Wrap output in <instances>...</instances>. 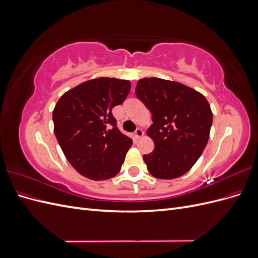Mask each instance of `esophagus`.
I'll return each instance as SVG.
<instances>
[{
  "mask_svg": "<svg viewBox=\"0 0 258 258\" xmlns=\"http://www.w3.org/2000/svg\"><path fill=\"white\" fill-rule=\"evenodd\" d=\"M143 136H144V132H143L142 129L138 128V129L135 131V137H136V139H140V138H142Z\"/></svg>",
  "mask_w": 258,
  "mask_h": 258,
  "instance_id": "1",
  "label": "esophagus"
}]
</instances>
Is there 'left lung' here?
<instances>
[{
	"label": "left lung",
	"instance_id": "obj_1",
	"mask_svg": "<svg viewBox=\"0 0 258 258\" xmlns=\"http://www.w3.org/2000/svg\"><path fill=\"white\" fill-rule=\"evenodd\" d=\"M136 95L152 112L146 135L155 148L143 156L148 172L160 179L182 176L208 143L213 120L208 100L188 86L157 77L140 80Z\"/></svg>",
	"mask_w": 258,
	"mask_h": 258
}]
</instances>
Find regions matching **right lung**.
<instances>
[{"label":"right lung","mask_w":258,"mask_h":258,"mask_svg":"<svg viewBox=\"0 0 258 258\" xmlns=\"http://www.w3.org/2000/svg\"><path fill=\"white\" fill-rule=\"evenodd\" d=\"M130 88L129 81L98 77L64 92L54 106V136L83 176L103 181L119 172L132 140L117 128L112 108L123 102Z\"/></svg>","instance_id":"1"}]
</instances>
